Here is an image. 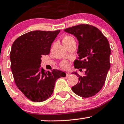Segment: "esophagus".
Wrapping results in <instances>:
<instances>
[{"instance_id":"34e87169","label":"esophagus","mask_w":124,"mask_h":124,"mask_svg":"<svg viewBox=\"0 0 124 124\" xmlns=\"http://www.w3.org/2000/svg\"><path fill=\"white\" fill-rule=\"evenodd\" d=\"M70 74H70V73H69V72H66V76L67 77V76H69Z\"/></svg>"}]
</instances>
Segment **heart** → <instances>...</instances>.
I'll return each instance as SVG.
<instances>
[{"label":"heart","mask_w":124,"mask_h":124,"mask_svg":"<svg viewBox=\"0 0 124 124\" xmlns=\"http://www.w3.org/2000/svg\"><path fill=\"white\" fill-rule=\"evenodd\" d=\"M73 42H75L74 38L70 35H65L62 39V42L65 46ZM60 66L63 69H66L69 66V62L67 61H63L60 63Z\"/></svg>","instance_id":"b5f03b06"}]
</instances>
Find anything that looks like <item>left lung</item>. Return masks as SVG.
Masks as SVG:
<instances>
[{"instance_id": "1", "label": "left lung", "mask_w": 124, "mask_h": 124, "mask_svg": "<svg viewBox=\"0 0 124 124\" xmlns=\"http://www.w3.org/2000/svg\"><path fill=\"white\" fill-rule=\"evenodd\" d=\"M64 31L76 36L79 42V57L74 62V67L79 70L86 69L84 76L74 73L79 77V82L71 87L72 90L84 98L93 96L102 88L110 67L109 41L99 29L92 25L78 24Z\"/></svg>"}]
</instances>
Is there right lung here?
Instances as JSON below:
<instances>
[{
    "label": "right lung",
    "mask_w": 124,
    "mask_h": 124,
    "mask_svg": "<svg viewBox=\"0 0 124 124\" xmlns=\"http://www.w3.org/2000/svg\"><path fill=\"white\" fill-rule=\"evenodd\" d=\"M60 30L30 31L19 37L12 45L11 69L18 89L28 99L42 102L50 98L57 79L66 74L39 68L41 57L50 54L51 43Z\"/></svg>",
    "instance_id": "right-lung-1"
}]
</instances>
